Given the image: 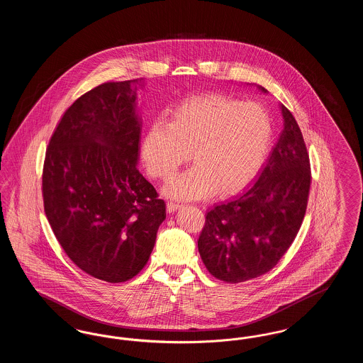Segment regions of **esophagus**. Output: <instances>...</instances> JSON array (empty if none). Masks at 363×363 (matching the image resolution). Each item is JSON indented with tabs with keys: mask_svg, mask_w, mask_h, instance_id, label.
<instances>
[{
	"mask_svg": "<svg viewBox=\"0 0 363 363\" xmlns=\"http://www.w3.org/2000/svg\"><path fill=\"white\" fill-rule=\"evenodd\" d=\"M184 206L182 204H179V203H175V201H169L167 203V211L172 213V212H175L177 209H179V208H182Z\"/></svg>",
	"mask_w": 363,
	"mask_h": 363,
	"instance_id": "esophagus-1",
	"label": "esophagus"
}]
</instances>
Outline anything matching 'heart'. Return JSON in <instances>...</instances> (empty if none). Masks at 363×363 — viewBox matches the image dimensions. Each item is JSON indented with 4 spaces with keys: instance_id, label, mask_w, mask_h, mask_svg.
<instances>
[{
    "instance_id": "b5f03b06",
    "label": "heart",
    "mask_w": 363,
    "mask_h": 363,
    "mask_svg": "<svg viewBox=\"0 0 363 363\" xmlns=\"http://www.w3.org/2000/svg\"><path fill=\"white\" fill-rule=\"evenodd\" d=\"M274 125L256 102H240L219 94L196 95L178 104L170 122H154L143 140L148 173L169 181L190 159L196 164L169 184L175 199L197 200L245 188L268 155Z\"/></svg>"
}]
</instances>
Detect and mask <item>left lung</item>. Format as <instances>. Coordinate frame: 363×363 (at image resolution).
I'll return each instance as SVG.
<instances>
[{
  "label": "left lung",
  "instance_id": "8db88e82",
  "mask_svg": "<svg viewBox=\"0 0 363 363\" xmlns=\"http://www.w3.org/2000/svg\"><path fill=\"white\" fill-rule=\"evenodd\" d=\"M265 91L264 88H261ZM256 184L206 215L199 252L208 272L241 283L269 272L291 246L306 213L311 159L291 111Z\"/></svg>",
  "mask_w": 363,
  "mask_h": 363
}]
</instances>
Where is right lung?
Listing matches in <instances>:
<instances>
[{"label": "right lung", "instance_id": "add662e5", "mask_svg": "<svg viewBox=\"0 0 363 363\" xmlns=\"http://www.w3.org/2000/svg\"><path fill=\"white\" fill-rule=\"evenodd\" d=\"M141 80L107 82L65 111L49 141L42 189L61 247L82 271L122 283L145 267L166 203L138 172Z\"/></svg>", "mask_w": 363, "mask_h": 363}]
</instances>
